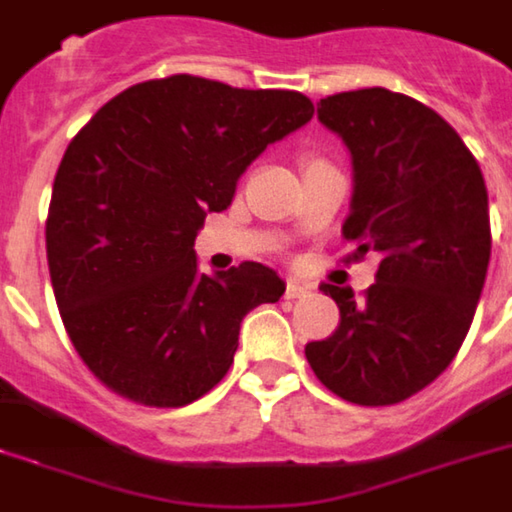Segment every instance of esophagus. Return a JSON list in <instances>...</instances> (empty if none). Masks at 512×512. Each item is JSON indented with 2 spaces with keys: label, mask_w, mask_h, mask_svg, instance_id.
I'll list each match as a JSON object with an SVG mask.
<instances>
[{
  "label": "esophagus",
  "mask_w": 512,
  "mask_h": 512,
  "mask_svg": "<svg viewBox=\"0 0 512 512\" xmlns=\"http://www.w3.org/2000/svg\"><path fill=\"white\" fill-rule=\"evenodd\" d=\"M308 292H310L308 285H303V282H298V279H287L285 295H287V298H290V300L303 298V295H308Z\"/></svg>",
  "instance_id": "esophagus-1"
}]
</instances>
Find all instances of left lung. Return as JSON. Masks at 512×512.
I'll return each instance as SVG.
<instances>
[{"mask_svg": "<svg viewBox=\"0 0 512 512\" xmlns=\"http://www.w3.org/2000/svg\"><path fill=\"white\" fill-rule=\"evenodd\" d=\"M318 121L352 155L342 235L355 259L378 251L381 264L362 298L321 285L342 321L305 344V357L344 401L399 404L430 386L469 334L492 248L487 186L456 129L409 95H329Z\"/></svg>", "mask_w": 512, "mask_h": 512, "instance_id": "left-lung-1", "label": "left lung"}]
</instances>
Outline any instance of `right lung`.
Listing matches in <instances>:
<instances>
[{"mask_svg":"<svg viewBox=\"0 0 512 512\" xmlns=\"http://www.w3.org/2000/svg\"><path fill=\"white\" fill-rule=\"evenodd\" d=\"M310 119L303 93L173 74L111 98L69 142L46 256L64 329L98 381L144 406H186L225 378L243 316L285 282L256 261L202 274L196 233Z\"/></svg>","mask_w":512,"mask_h":512,"instance_id":"1","label":"right lung"}]
</instances>
